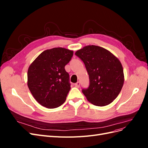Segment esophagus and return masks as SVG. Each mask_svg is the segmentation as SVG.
Instances as JSON below:
<instances>
[{"instance_id":"34e87169","label":"esophagus","mask_w":148,"mask_h":148,"mask_svg":"<svg viewBox=\"0 0 148 148\" xmlns=\"http://www.w3.org/2000/svg\"><path fill=\"white\" fill-rule=\"evenodd\" d=\"M75 87H77V88H79V86H80L79 82H77V83H75Z\"/></svg>"}]
</instances>
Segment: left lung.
<instances>
[{"label":"left lung","instance_id":"obj_1","mask_svg":"<svg viewBox=\"0 0 148 148\" xmlns=\"http://www.w3.org/2000/svg\"><path fill=\"white\" fill-rule=\"evenodd\" d=\"M86 66L89 86L82 92L96 106H105L118 96L124 83L123 69L112 53L97 46H86L75 52Z\"/></svg>","mask_w":148,"mask_h":148}]
</instances>
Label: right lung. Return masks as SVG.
<instances>
[{
    "mask_svg": "<svg viewBox=\"0 0 148 148\" xmlns=\"http://www.w3.org/2000/svg\"><path fill=\"white\" fill-rule=\"evenodd\" d=\"M73 51L55 47L43 51L28 70V86L41 106L54 109L63 104L70 89L69 74L65 66L70 61Z\"/></svg>",
    "mask_w": 148,
    "mask_h": 148,
    "instance_id": "1",
    "label": "right lung"
}]
</instances>
